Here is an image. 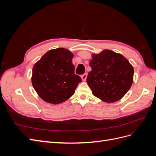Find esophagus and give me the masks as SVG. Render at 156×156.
<instances>
[{"mask_svg": "<svg viewBox=\"0 0 156 156\" xmlns=\"http://www.w3.org/2000/svg\"><path fill=\"white\" fill-rule=\"evenodd\" d=\"M87 77V73H84V74H83V75H81V79H82V80H83V81H86Z\"/></svg>", "mask_w": 156, "mask_h": 156, "instance_id": "34e87169", "label": "esophagus"}]
</instances>
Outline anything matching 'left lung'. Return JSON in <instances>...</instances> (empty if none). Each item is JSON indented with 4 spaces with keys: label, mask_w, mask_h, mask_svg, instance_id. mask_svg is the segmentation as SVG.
<instances>
[{
    "label": "left lung",
    "mask_w": 156,
    "mask_h": 156,
    "mask_svg": "<svg viewBox=\"0 0 156 156\" xmlns=\"http://www.w3.org/2000/svg\"><path fill=\"white\" fill-rule=\"evenodd\" d=\"M91 72L87 82L94 96L107 103L123 97L133 83L134 70L124 56L111 50L93 54L90 62Z\"/></svg>",
    "instance_id": "obj_1"
}]
</instances>
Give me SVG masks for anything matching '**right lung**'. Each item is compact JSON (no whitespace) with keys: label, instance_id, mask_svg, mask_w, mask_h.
<instances>
[{"label":"right lung","instance_id":"1","mask_svg":"<svg viewBox=\"0 0 156 156\" xmlns=\"http://www.w3.org/2000/svg\"><path fill=\"white\" fill-rule=\"evenodd\" d=\"M73 54L64 48L49 50L32 68V86L45 101L58 104L73 96L81 77L75 74Z\"/></svg>","mask_w":156,"mask_h":156}]
</instances>
